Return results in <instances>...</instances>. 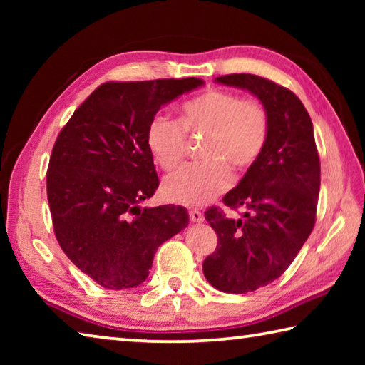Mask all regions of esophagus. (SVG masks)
<instances>
[{
  "label": "esophagus",
  "mask_w": 365,
  "mask_h": 365,
  "mask_svg": "<svg viewBox=\"0 0 365 365\" xmlns=\"http://www.w3.org/2000/svg\"><path fill=\"white\" fill-rule=\"evenodd\" d=\"M188 215H190V220L195 222V224H201V222L205 220V215H202L200 211H196V209H191Z\"/></svg>",
  "instance_id": "esophagus-1"
}]
</instances>
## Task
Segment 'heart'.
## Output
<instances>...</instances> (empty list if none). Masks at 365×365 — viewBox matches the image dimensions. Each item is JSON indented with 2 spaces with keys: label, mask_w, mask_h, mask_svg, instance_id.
Instances as JSON below:
<instances>
[{
  "label": "heart",
  "mask_w": 365,
  "mask_h": 365,
  "mask_svg": "<svg viewBox=\"0 0 365 365\" xmlns=\"http://www.w3.org/2000/svg\"><path fill=\"white\" fill-rule=\"evenodd\" d=\"M270 119L256 100L211 88L180 109V120L158 114L148 123L146 145L164 170H174L187 153V133H205L200 154L164 182V196L183 206H202L233 182L230 165L248 169L267 145Z\"/></svg>",
  "instance_id": "b5f03b06"
}]
</instances>
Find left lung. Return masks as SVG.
<instances>
[{
	"label": "left lung",
	"mask_w": 365,
	"mask_h": 365,
	"mask_svg": "<svg viewBox=\"0 0 365 365\" xmlns=\"http://www.w3.org/2000/svg\"><path fill=\"white\" fill-rule=\"evenodd\" d=\"M215 82L248 90L267 109V145L224 205L245 212L227 217L209 207L206 220L217 248L202 262L206 280L224 293H248L288 269L316 224L320 160L304 104L285 86L252 73H230Z\"/></svg>",
	"instance_id": "obj_1"
}]
</instances>
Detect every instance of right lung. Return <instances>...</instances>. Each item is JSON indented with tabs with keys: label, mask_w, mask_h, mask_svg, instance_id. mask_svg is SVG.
Masks as SVG:
<instances>
[{
	"label": "right lung",
	"mask_w": 365,
	"mask_h": 365,
	"mask_svg": "<svg viewBox=\"0 0 365 365\" xmlns=\"http://www.w3.org/2000/svg\"><path fill=\"white\" fill-rule=\"evenodd\" d=\"M202 83L196 77L106 82L59 132L46 172L54 235L98 285L138 287L159 246L188 225L182 206L140 207L159 187L146 128L160 106Z\"/></svg>",
	"instance_id": "add662e5"
}]
</instances>
